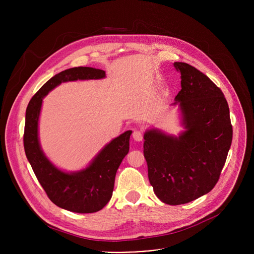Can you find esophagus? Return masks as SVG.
<instances>
[{"label":"esophagus","mask_w":254,"mask_h":254,"mask_svg":"<svg viewBox=\"0 0 254 254\" xmlns=\"http://www.w3.org/2000/svg\"><path fill=\"white\" fill-rule=\"evenodd\" d=\"M132 137L136 141L142 140V130L141 129H134L132 132Z\"/></svg>","instance_id":"34e87169"}]
</instances>
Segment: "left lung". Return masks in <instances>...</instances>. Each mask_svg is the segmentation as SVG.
Instances as JSON below:
<instances>
[{
	"instance_id": "8db88e82",
	"label": "left lung",
	"mask_w": 254,
	"mask_h": 254,
	"mask_svg": "<svg viewBox=\"0 0 254 254\" xmlns=\"http://www.w3.org/2000/svg\"><path fill=\"white\" fill-rule=\"evenodd\" d=\"M181 89L175 97L186 128L178 137L157 129L143 135V156L157 197L169 205L189 203L218 182L232 141L227 100L207 75L175 62Z\"/></svg>"
}]
</instances>
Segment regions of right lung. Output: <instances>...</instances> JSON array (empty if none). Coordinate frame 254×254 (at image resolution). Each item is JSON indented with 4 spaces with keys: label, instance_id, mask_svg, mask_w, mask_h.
<instances>
[{
    "label": "right lung",
    "instance_id": "obj_1",
    "mask_svg": "<svg viewBox=\"0 0 254 254\" xmlns=\"http://www.w3.org/2000/svg\"><path fill=\"white\" fill-rule=\"evenodd\" d=\"M105 71L92 67L66 69L50 78L30 100L26 111L24 149L26 157L48 198L58 207L75 213L101 210L113 196L117 171L129 150L131 130L114 138L92 163L76 173L57 169L45 157L38 139V121L43 97L66 81L100 79Z\"/></svg>",
    "mask_w": 254,
    "mask_h": 254
}]
</instances>
